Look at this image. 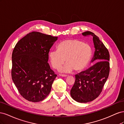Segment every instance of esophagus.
<instances>
[{
  "mask_svg": "<svg viewBox=\"0 0 124 124\" xmlns=\"http://www.w3.org/2000/svg\"><path fill=\"white\" fill-rule=\"evenodd\" d=\"M59 76L62 77H66L67 76V75H65V74H59Z\"/></svg>",
  "mask_w": 124,
  "mask_h": 124,
  "instance_id": "obj_1",
  "label": "esophagus"
}]
</instances>
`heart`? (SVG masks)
<instances>
[{"label": "heart", "instance_id": "obj_1", "mask_svg": "<svg viewBox=\"0 0 124 124\" xmlns=\"http://www.w3.org/2000/svg\"><path fill=\"white\" fill-rule=\"evenodd\" d=\"M92 56L91 46L77 39L62 41L57 46V50L51 51L48 57L52 66L58 69L65 61L67 63L59 69L61 72L69 73L74 70L77 72L85 69Z\"/></svg>", "mask_w": 124, "mask_h": 124}]
</instances>
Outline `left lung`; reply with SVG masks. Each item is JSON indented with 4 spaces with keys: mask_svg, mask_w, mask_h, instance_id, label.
Instances as JSON below:
<instances>
[{
    "mask_svg": "<svg viewBox=\"0 0 124 124\" xmlns=\"http://www.w3.org/2000/svg\"><path fill=\"white\" fill-rule=\"evenodd\" d=\"M93 37L95 52L88 69L76 74V81L70 91L71 97L77 102L86 103L95 99L102 92L110 72V55L99 38L91 31L82 33Z\"/></svg>",
    "mask_w": 124,
    "mask_h": 124,
    "instance_id": "obj_1",
    "label": "left lung"
}]
</instances>
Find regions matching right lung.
<instances>
[{"instance_id": "obj_1", "label": "right lung", "mask_w": 124, "mask_h": 124, "mask_svg": "<svg viewBox=\"0 0 124 124\" xmlns=\"http://www.w3.org/2000/svg\"><path fill=\"white\" fill-rule=\"evenodd\" d=\"M58 37L33 31L16 43L12 52L11 76L18 92L33 102L49 94L57 77L47 62L48 53Z\"/></svg>"}]
</instances>
